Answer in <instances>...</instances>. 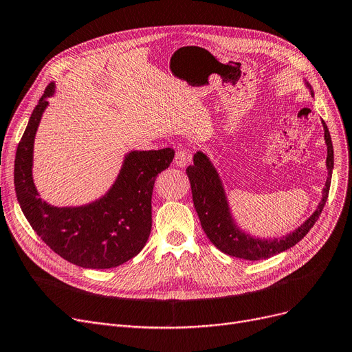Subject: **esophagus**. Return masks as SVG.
I'll use <instances>...</instances> for the list:
<instances>
[{
  "mask_svg": "<svg viewBox=\"0 0 352 352\" xmlns=\"http://www.w3.org/2000/svg\"><path fill=\"white\" fill-rule=\"evenodd\" d=\"M188 161H190V154L186 149H179V151L175 152V157H174V164L175 165L184 168V166H187Z\"/></svg>",
  "mask_w": 352,
  "mask_h": 352,
  "instance_id": "34e87169",
  "label": "esophagus"
}]
</instances>
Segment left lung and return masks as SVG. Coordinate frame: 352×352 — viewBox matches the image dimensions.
Returning a JSON list of instances; mask_svg holds the SVG:
<instances>
[{"mask_svg": "<svg viewBox=\"0 0 352 352\" xmlns=\"http://www.w3.org/2000/svg\"><path fill=\"white\" fill-rule=\"evenodd\" d=\"M322 125L325 131V142L328 146V179L322 191V200H320L318 208L307 221L299 226L295 232L280 239H256L240 230L230 214L224 188L221 186V179L216 168L212 166L203 152H197L194 155V164L187 168V175L191 182L192 201L198 219H200L203 230L214 246L228 256L246 258V261H262V258L272 257L294 248L298 241L308 234V232L319 219L328 200L333 170V148L331 135L324 120Z\"/></svg>", "mask_w": 352, "mask_h": 352, "instance_id": "1", "label": "left lung"}]
</instances>
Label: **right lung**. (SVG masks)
Returning a JSON list of instances; mask_svg holds the SVG:
<instances>
[{
    "mask_svg": "<svg viewBox=\"0 0 352 352\" xmlns=\"http://www.w3.org/2000/svg\"><path fill=\"white\" fill-rule=\"evenodd\" d=\"M50 83L38 100L19 142L14 161L15 194L37 236L65 261L86 269H111L138 254L152 227V190L158 174L174 160L173 148L132 151L112 188L82 207H53L38 197L33 182V145Z\"/></svg>",
    "mask_w": 352,
    "mask_h": 352,
    "instance_id": "right-lung-1",
    "label": "right lung"
}]
</instances>
